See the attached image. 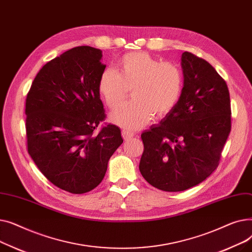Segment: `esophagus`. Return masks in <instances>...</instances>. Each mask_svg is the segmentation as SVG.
<instances>
[{
  "label": "esophagus",
  "mask_w": 252,
  "mask_h": 252,
  "mask_svg": "<svg viewBox=\"0 0 252 252\" xmlns=\"http://www.w3.org/2000/svg\"><path fill=\"white\" fill-rule=\"evenodd\" d=\"M122 135H123V138H124L126 141H127V140H129L130 138L134 137V134H133V133H130V131H127V130H125V129L122 131Z\"/></svg>",
  "instance_id": "esophagus-1"
}]
</instances>
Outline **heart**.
<instances>
[{
  "instance_id": "obj_1",
  "label": "heart",
  "mask_w": 252,
  "mask_h": 252,
  "mask_svg": "<svg viewBox=\"0 0 252 252\" xmlns=\"http://www.w3.org/2000/svg\"><path fill=\"white\" fill-rule=\"evenodd\" d=\"M119 70L105 67L98 89L110 108L121 105L133 89L134 99L110 114V122L126 129H138L153 115L162 117L178 105L184 88L178 65L161 62L147 52H130L118 61Z\"/></svg>"
}]
</instances>
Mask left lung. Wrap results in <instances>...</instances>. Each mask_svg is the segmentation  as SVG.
<instances>
[{
  "label": "left lung",
  "mask_w": 252,
  "mask_h": 252,
  "mask_svg": "<svg viewBox=\"0 0 252 252\" xmlns=\"http://www.w3.org/2000/svg\"><path fill=\"white\" fill-rule=\"evenodd\" d=\"M181 65L184 88L178 105L141 135V174L166 192L190 189L213 174L231 131L226 82L207 61L189 52L182 54Z\"/></svg>",
  "instance_id": "1"
}]
</instances>
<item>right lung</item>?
I'll use <instances>...</instances> for the list:
<instances>
[{"instance_id": "right-lung-1", "label": "right lung", "mask_w": 252, "mask_h": 252, "mask_svg": "<svg viewBox=\"0 0 252 252\" xmlns=\"http://www.w3.org/2000/svg\"><path fill=\"white\" fill-rule=\"evenodd\" d=\"M101 59L102 51L89 46L64 52L43 66L26 98L29 153L52 184L73 194L98 186L124 142L113 125L94 134L105 117Z\"/></svg>"}]
</instances>
